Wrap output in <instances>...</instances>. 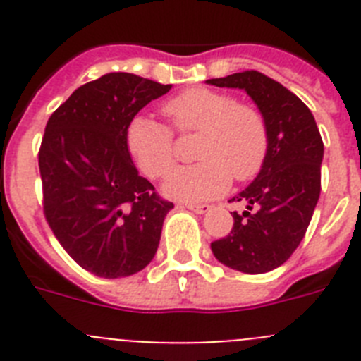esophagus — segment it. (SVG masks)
Listing matches in <instances>:
<instances>
[{
  "mask_svg": "<svg viewBox=\"0 0 361 361\" xmlns=\"http://www.w3.org/2000/svg\"><path fill=\"white\" fill-rule=\"evenodd\" d=\"M186 208L202 215V213H208L209 209H212V206H209V204H186Z\"/></svg>",
  "mask_w": 361,
  "mask_h": 361,
  "instance_id": "34e87169",
  "label": "esophagus"
}]
</instances>
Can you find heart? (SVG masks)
<instances>
[{
  "label": "heart",
  "mask_w": 361,
  "mask_h": 361,
  "mask_svg": "<svg viewBox=\"0 0 361 361\" xmlns=\"http://www.w3.org/2000/svg\"><path fill=\"white\" fill-rule=\"evenodd\" d=\"M164 116L178 132H200L193 166H178L162 183L170 199L199 202L222 195L237 180H247L260 171L267 155V124L250 104L235 103L226 92L190 88L166 101ZM126 146L137 168L149 178H159L175 161L170 128L146 116L132 119Z\"/></svg>",
  "instance_id": "obj_1"
}]
</instances>
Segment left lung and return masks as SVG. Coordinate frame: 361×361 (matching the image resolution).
Masks as SVG:
<instances>
[{"label": "left lung", "instance_id": "obj_1", "mask_svg": "<svg viewBox=\"0 0 361 361\" xmlns=\"http://www.w3.org/2000/svg\"><path fill=\"white\" fill-rule=\"evenodd\" d=\"M206 82L244 90L266 119L269 135L262 168L231 199L244 202L245 212H233L231 233L212 242V251L231 269L267 273L295 253L307 231L320 197L324 142L311 110L275 79L245 70Z\"/></svg>", "mask_w": 361, "mask_h": 361}]
</instances>
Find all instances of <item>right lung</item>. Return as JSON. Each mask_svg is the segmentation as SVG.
Listing matches in <instances>:
<instances>
[{"label":"right lung","instance_id":"add662e5","mask_svg":"<svg viewBox=\"0 0 361 361\" xmlns=\"http://www.w3.org/2000/svg\"><path fill=\"white\" fill-rule=\"evenodd\" d=\"M170 88L135 73H104L79 86L44 128L39 171L47 222L66 253L103 279L145 269L173 208L139 175L126 146L133 117Z\"/></svg>","mask_w":361,"mask_h":361}]
</instances>
